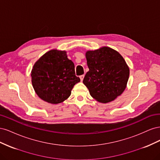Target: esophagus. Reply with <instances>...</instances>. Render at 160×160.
<instances>
[{"label":"esophagus","mask_w":160,"mask_h":160,"mask_svg":"<svg viewBox=\"0 0 160 160\" xmlns=\"http://www.w3.org/2000/svg\"><path fill=\"white\" fill-rule=\"evenodd\" d=\"M84 77H85V75H80V76H79V77H80V79H81V81L83 80Z\"/></svg>","instance_id":"esophagus-1"}]
</instances>
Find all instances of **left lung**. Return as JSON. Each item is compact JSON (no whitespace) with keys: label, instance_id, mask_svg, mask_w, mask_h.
Returning <instances> with one entry per match:
<instances>
[{"label":"left lung","instance_id":"1","mask_svg":"<svg viewBox=\"0 0 160 160\" xmlns=\"http://www.w3.org/2000/svg\"><path fill=\"white\" fill-rule=\"evenodd\" d=\"M85 56L89 71L83 83L92 98L106 103L122 95L129 76V69L123 57L108 47L87 51Z\"/></svg>","mask_w":160,"mask_h":160}]
</instances>
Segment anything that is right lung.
<instances>
[{
  "label": "right lung",
  "mask_w": 160,
  "mask_h": 160,
  "mask_svg": "<svg viewBox=\"0 0 160 160\" xmlns=\"http://www.w3.org/2000/svg\"><path fill=\"white\" fill-rule=\"evenodd\" d=\"M32 84L37 95L46 102L60 103L71 95L74 85L80 81L75 75L73 62L65 51L51 50L33 66Z\"/></svg>",
  "instance_id": "1"
}]
</instances>
